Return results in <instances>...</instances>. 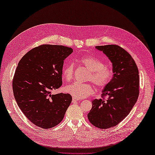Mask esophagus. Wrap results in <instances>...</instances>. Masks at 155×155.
<instances>
[{
  "instance_id": "esophagus-1",
  "label": "esophagus",
  "mask_w": 155,
  "mask_h": 155,
  "mask_svg": "<svg viewBox=\"0 0 155 155\" xmlns=\"http://www.w3.org/2000/svg\"><path fill=\"white\" fill-rule=\"evenodd\" d=\"M79 99H77V98H75V97H73L72 98V102L73 103H74V102H76V101H79Z\"/></svg>"
}]
</instances>
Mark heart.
<instances>
[{"label":"heart","mask_w":155,"mask_h":155,"mask_svg":"<svg viewBox=\"0 0 155 155\" xmlns=\"http://www.w3.org/2000/svg\"><path fill=\"white\" fill-rule=\"evenodd\" d=\"M84 67L89 70L87 79L92 81L99 88H104L108 85L112 76V70L109 66L104 64L100 59L92 56H84L79 59ZM74 64L68 63L63 68V76L67 81L72 80L74 75ZM67 92L73 97L80 99L92 95L94 87L91 83H74L65 88Z\"/></svg>","instance_id":"b5f03b06"}]
</instances>
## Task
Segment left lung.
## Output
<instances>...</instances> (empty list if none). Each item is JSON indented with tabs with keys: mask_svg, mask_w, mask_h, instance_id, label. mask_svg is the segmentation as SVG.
<instances>
[{
	"mask_svg": "<svg viewBox=\"0 0 155 155\" xmlns=\"http://www.w3.org/2000/svg\"><path fill=\"white\" fill-rule=\"evenodd\" d=\"M112 64L113 76L102 91L107 99L92 101L88 114L89 121L100 129H109L118 125L133 109L139 95V75L134 59L118 45L97 46Z\"/></svg>",
	"mask_w": 155,
	"mask_h": 155,
	"instance_id": "obj_1",
	"label": "left lung"
}]
</instances>
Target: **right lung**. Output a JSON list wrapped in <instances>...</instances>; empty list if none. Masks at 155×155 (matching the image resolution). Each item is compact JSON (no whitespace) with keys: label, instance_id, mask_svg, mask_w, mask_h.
<instances>
[{"label":"right lung","instance_id":"add662e5","mask_svg":"<svg viewBox=\"0 0 155 155\" xmlns=\"http://www.w3.org/2000/svg\"><path fill=\"white\" fill-rule=\"evenodd\" d=\"M73 52L61 45H43L26 53L18 63L13 91L18 106L31 123L52 128L64 118L72 102L69 94H51L62 85L64 61Z\"/></svg>","mask_w":155,"mask_h":155}]
</instances>
